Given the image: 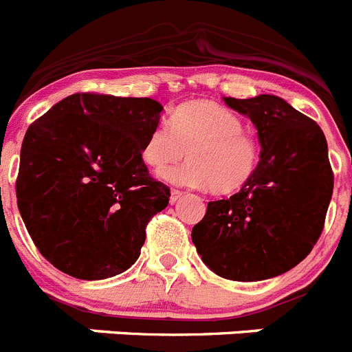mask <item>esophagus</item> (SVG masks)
<instances>
[{"mask_svg": "<svg viewBox=\"0 0 352 352\" xmlns=\"http://www.w3.org/2000/svg\"><path fill=\"white\" fill-rule=\"evenodd\" d=\"M183 196V192L182 190H176V188H173V190H170V203H176V201L179 199V197Z\"/></svg>", "mask_w": 352, "mask_h": 352, "instance_id": "1", "label": "esophagus"}]
</instances>
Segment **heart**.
<instances>
[{
  "label": "heart",
  "instance_id": "heart-1",
  "mask_svg": "<svg viewBox=\"0 0 352 352\" xmlns=\"http://www.w3.org/2000/svg\"><path fill=\"white\" fill-rule=\"evenodd\" d=\"M187 151V164L165 170L162 179L183 187H210L228 196L251 182L260 147L236 113L212 101H188L173 112L170 124L155 126L142 146V162L164 170Z\"/></svg>",
  "mask_w": 352,
  "mask_h": 352
}]
</instances>
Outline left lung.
I'll list each match as a JSON object with an SVG mask.
<instances>
[{
  "mask_svg": "<svg viewBox=\"0 0 352 352\" xmlns=\"http://www.w3.org/2000/svg\"><path fill=\"white\" fill-rule=\"evenodd\" d=\"M224 103L258 130L260 162L242 190L210 201L192 242L221 278L262 281L302 262L322 233L333 194L327 142L317 122L278 96Z\"/></svg>",
  "mask_w": 352,
  "mask_h": 352,
  "instance_id": "obj_1",
  "label": "left lung"
}]
</instances>
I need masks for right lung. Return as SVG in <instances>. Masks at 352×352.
<instances>
[{
  "label": "right lung",
  "mask_w": 352,
  "mask_h": 352,
  "mask_svg": "<svg viewBox=\"0 0 352 352\" xmlns=\"http://www.w3.org/2000/svg\"><path fill=\"white\" fill-rule=\"evenodd\" d=\"M164 110L151 98L73 94L30 124L17 206L41 254L78 279L130 269L170 190L147 173L142 146Z\"/></svg>",
  "instance_id": "right-lung-1"
}]
</instances>
